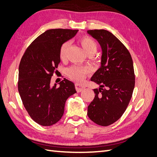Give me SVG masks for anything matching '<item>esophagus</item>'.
Returning a JSON list of instances; mask_svg holds the SVG:
<instances>
[{"label": "esophagus", "instance_id": "34e87169", "mask_svg": "<svg viewBox=\"0 0 157 157\" xmlns=\"http://www.w3.org/2000/svg\"><path fill=\"white\" fill-rule=\"evenodd\" d=\"M75 88L77 90V92H82V90L85 88V86L84 84H75Z\"/></svg>", "mask_w": 157, "mask_h": 157}]
</instances>
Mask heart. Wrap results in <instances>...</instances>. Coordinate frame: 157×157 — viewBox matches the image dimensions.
<instances>
[{"label": "heart", "mask_w": 157, "mask_h": 157, "mask_svg": "<svg viewBox=\"0 0 157 157\" xmlns=\"http://www.w3.org/2000/svg\"><path fill=\"white\" fill-rule=\"evenodd\" d=\"M80 43L84 51L86 52V54L95 53L97 50V44L93 39L88 36H84L80 39ZM70 46L69 42H65L61 45L60 51H59V56L61 59H64L67 56V52ZM88 69L87 67H77V66H73L71 68L67 69V75L69 77L75 81H81L84 78L85 75L88 73Z\"/></svg>", "instance_id": "obj_1"}]
</instances>
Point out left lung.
<instances>
[{
	"label": "left lung",
	"mask_w": 157,
	"mask_h": 157,
	"mask_svg": "<svg viewBox=\"0 0 157 157\" xmlns=\"http://www.w3.org/2000/svg\"><path fill=\"white\" fill-rule=\"evenodd\" d=\"M101 48L100 67L91 78L99 85L94 89L95 97L87 115L96 124L107 126L124 113L135 86L134 65L130 52L111 32L105 29L87 31Z\"/></svg>",
	"instance_id": "left-lung-1"
}]
</instances>
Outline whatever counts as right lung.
Instances as JSON below:
<instances>
[{
	"mask_svg": "<svg viewBox=\"0 0 157 157\" xmlns=\"http://www.w3.org/2000/svg\"><path fill=\"white\" fill-rule=\"evenodd\" d=\"M78 30L49 29L28 47L19 66L18 91L32 119L48 126L56 124L64 113L67 99L75 94V84L64 78L51 86L52 76L60 63L59 51L64 42Z\"/></svg>",
	"mask_w": 157,
	"mask_h": 157,
	"instance_id": "1",
	"label": "right lung"
}]
</instances>
